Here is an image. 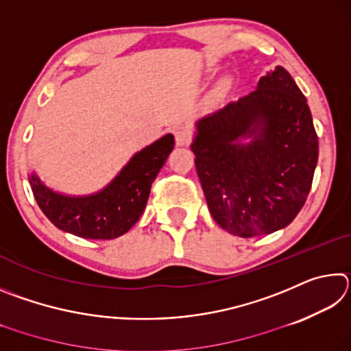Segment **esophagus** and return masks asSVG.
<instances>
[{
    "label": "esophagus",
    "mask_w": 351,
    "mask_h": 351,
    "mask_svg": "<svg viewBox=\"0 0 351 351\" xmlns=\"http://www.w3.org/2000/svg\"><path fill=\"white\" fill-rule=\"evenodd\" d=\"M175 142L178 147H187L190 144V134L186 132V130H176Z\"/></svg>",
    "instance_id": "obj_1"
}]
</instances>
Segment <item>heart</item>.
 Listing matches in <instances>:
<instances>
[{
	"instance_id": "obj_1",
	"label": "heart",
	"mask_w": 351,
	"mask_h": 351,
	"mask_svg": "<svg viewBox=\"0 0 351 351\" xmlns=\"http://www.w3.org/2000/svg\"><path fill=\"white\" fill-rule=\"evenodd\" d=\"M230 86H232V80H230L229 77H224V79L219 80L215 85V88H213V94L218 97L224 96V94L230 90Z\"/></svg>"
}]
</instances>
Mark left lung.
Listing matches in <instances>:
<instances>
[{
    "instance_id": "1",
    "label": "left lung",
    "mask_w": 351,
    "mask_h": 351,
    "mask_svg": "<svg viewBox=\"0 0 351 351\" xmlns=\"http://www.w3.org/2000/svg\"><path fill=\"white\" fill-rule=\"evenodd\" d=\"M190 148L210 215L251 239L293 221L310 193L319 141L310 106L287 69L195 123Z\"/></svg>"
}]
</instances>
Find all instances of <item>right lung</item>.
Listing matches in <instances>:
<instances>
[{
    "mask_svg": "<svg viewBox=\"0 0 351 351\" xmlns=\"http://www.w3.org/2000/svg\"><path fill=\"white\" fill-rule=\"evenodd\" d=\"M175 147L173 134L134 153L104 189L90 195H66L32 171L29 184L41 212L63 232L90 240H112L127 234L141 218L152 182Z\"/></svg>",
    "mask_w": 351,
    "mask_h": 351,
    "instance_id": "1",
    "label": "right lung"
}]
</instances>
